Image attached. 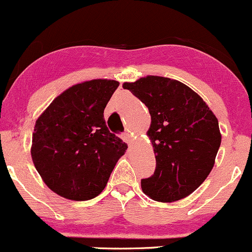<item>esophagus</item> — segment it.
Segmentation results:
<instances>
[{"mask_svg":"<svg viewBox=\"0 0 252 252\" xmlns=\"http://www.w3.org/2000/svg\"><path fill=\"white\" fill-rule=\"evenodd\" d=\"M123 141H124V142L128 143L130 146V144H132V141H134V138H132V136L128 134V132H126V134L123 135Z\"/></svg>","mask_w":252,"mask_h":252,"instance_id":"obj_1","label":"esophagus"}]
</instances>
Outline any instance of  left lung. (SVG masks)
<instances>
[{"label":"left lung","instance_id":"1","mask_svg":"<svg viewBox=\"0 0 252 252\" xmlns=\"http://www.w3.org/2000/svg\"><path fill=\"white\" fill-rule=\"evenodd\" d=\"M149 110L147 136L156 158L154 175L141 181L150 199L180 200L192 194L215 166L221 142L218 120L204 99L179 80L147 76L124 83Z\"/></svg>","mask_w":252,"mask_h":252}]
</instances>
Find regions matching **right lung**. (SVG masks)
<instances>
[{
	"label": "right lung",
	"mask_w": 252,
	"mask_h": 252,
	"mask_svg": "<svg viewBox=\"0 0 252 252\" xmlns=\"http://www.w3.org/2000/svg\"><path fill=\"white\" fill-rule=\"evenodd\" d=\"M120 83L92 79L72 85L37 117L31 155L46 186L74 201L94 198L128 148L109 131L104 109Z\"/></svg>",
	"instance_id": "add662e5"
}]
</instances>
